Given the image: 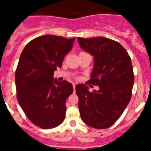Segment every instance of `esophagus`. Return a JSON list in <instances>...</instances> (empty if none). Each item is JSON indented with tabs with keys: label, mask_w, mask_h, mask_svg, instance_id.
Listing matches in <instances>:
<instances>
[{
	"label": "esophagus",
	"mask_w": 151,
	"mask_h": 151,
	"mask_svg": "<svg viewBox=\"0 0 151 151\" xmlns=\"http://www.w3.org/2000/svg\"><path fill=\"white\" fill-rule=\"evenodd\" d=\"M73 89H74V92H75V91H76V85H75V84H73Z\"/></svg>",
	"instance_id": "obj_1"
}]
</instances>
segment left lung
Instances as JSON below:
<instances>
[{
	"label": "left lung",
	"mask_w": 151,
	"mask_h": 151,
	"mask_svg": "<svg viewBox=\"0 0 151 151\" xmlns=\"http://www.w3.org/2000/svg\"><path fill=\"white\" fill-rule=\"evenodd\" d=\"M78 41L94 57L88 82L99 86L91 92L84 84L76 86L80 116L88 126L107 129L118 120L131 100L134 80L131 58L120 44L110 38H78Z\"/></svg>",
	"instance_id": "1"
}]
</instances>
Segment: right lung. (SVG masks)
Listing matches in <instances>:
<instances>
[{
    "label": "right lung",
    "mask_w": 151,
    "mask_h": 151,
    "mask_svg": "<svg viewBox=\"0 0 151 151\" xmlns=\"http://www.w3.org/2000/svg\"><path fill=\"white\" fill-rule=\"evenodd\" d=\"M76 38L46 35L32 40L21 54L15 73L17 100L29 120L44 129L63 122L73 85L54 78Z\"/></svg>",
    "instance_id": "obj_1"
}]
</instances>
